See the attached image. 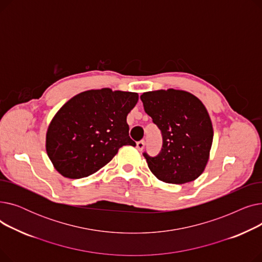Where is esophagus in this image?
I'll return each mask as SVG.
<instances>
[{"label":"esophagus","mask_w":262,"mask_h":262,"mask_svg":"<svg viewBox=\"0 0 262 262\" xmlns=\"http://www.w3.org/2000/svg\"><path fill=\"white\" fill-rule=\"evenodd\" d=\"M144 145H145L144 140H140V141L137 142V148H138L139 150H142L143 147H144Z\"/></svg>","instance_id":"1"}]
</instances>
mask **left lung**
Listing matches in <instances>:
<instances>
[{"label":"left lung","instance_id":"obj_1","mask_svg":"<svg viewBox=\"0 0 262 262\" xmlns=\"http://www.w3.org/2000/svg\"><path fill=\"white\" fill-rule=\"evenodd\" d=\"M140 99L162 136L158 155L143 153L150 172L168 184L196 180L207 164L213 139L207 109L196 96L183 90L144 92Z\"/></svg>","mask_w":262,"mask_h":262}]
</instances>
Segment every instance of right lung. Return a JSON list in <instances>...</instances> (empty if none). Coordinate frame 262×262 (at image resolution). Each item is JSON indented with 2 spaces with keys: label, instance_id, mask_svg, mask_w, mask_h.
Wrapping results in <instances>:
<instances>
[{
  "label": "right lung",
  "instance_id": "obj_1",
  "mask_svg": "<svg viewBox=\"0 0 262 262\" xmlns=\"http://www.w3.org/2000/svg\"><path fill=\"white\" fill-rule=\"evenodd\" d=\"M138 93L104 88L81 92L53 118L47 133V153L62 176L78 180L99 171L129 137L126 117Z\"/></svg>",
  "mask_w": 262,
  "mask_h": 262
}]
</instances>
